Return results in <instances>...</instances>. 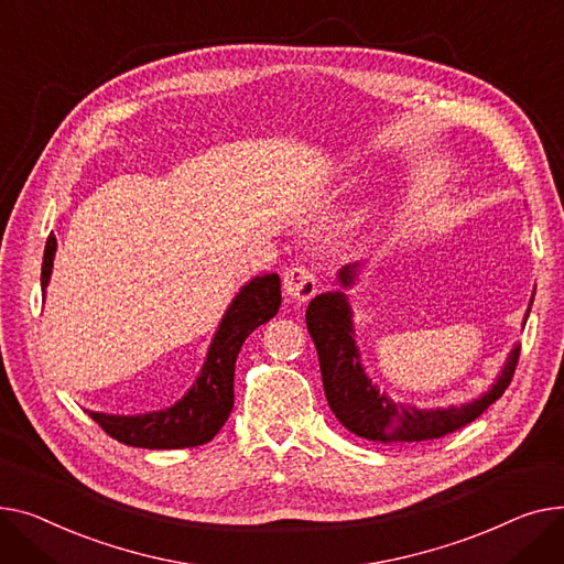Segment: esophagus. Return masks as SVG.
<instances>
[{
  "label": "esophagus",
  "mask_w": 564,
  "mask_h": 564,
  "mask_svg": "<svg viewBox=\"0 0 564 564\" xmlns=\"http://www.w3.org/2000/svg\"><path fill=\"white\" fill-rule=\"evenodd\" d=\"M318 291L316 275L305 267H291L284 273V293L295 303H307Z\"/></svg>",
  "instance_id": "34e87169"
}]
</instances>
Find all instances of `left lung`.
Masks as SVG:
<instances>
[{
	"instance_id": "8db88e82",
	"label": "left lung",
	"mask_w": 564,
	"mask_h": 564,
	"mask_svg": "<svg viewBox=\"0 0 564 564\" xmlns=\"http://www.w3.org/2000/svg\"><path fill=\"white\" fill-rule=\"evenodd\" d=\"M359 263H348L339 271V282L344 289L352 286L357 280ZM535 297V293H533ZM528 303L523 323L531 314ZM307 329L318 352L323 389L329 410L335 412L339 423L348 427L357 437L382 444H414L440 440L455 433L462 425L476 421L491 403H496L508 389L517 361L519 346H514L503 364L499 378L471 403L451 405L437 410H419L414 405L393 403L389 395L371 382L359 361V348L355 341L352 310L344 291L321 293L307 307Z\"/></svg>"
}]
</instances>
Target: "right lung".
<instances>
[{
	"instance_id": "right-lung-1",
	"label": "right lung",
	"mask_w": 564,
	"mask_h": 564,
	"mask_svg": "<svg viewBox=\"0 0 564 564\" xmlns=\"http://www.w3.org/2000/svg\"><path fill=\"white\" fill-rule=\"evenodd\" d=\"M56 237L50 235L43 254L41 286L52 275ZM282 303L280 275H257L241 286L227 307L216 335L212 339L200 376L182 399L159 412L120 416L105 412H88L105 433L120 444L137 448H193L207 444L225 425L235 408V364L239 350L252 329L271 321Z\"/></svg>"
}]
</instances>
